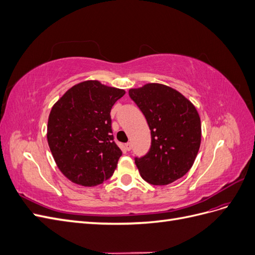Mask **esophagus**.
I'll list each match as a JSON object with an SVG mask.
<instances>
[{
	"label": "esophagus",
	"mask_w": 255,
	"mask_h": 255,
	"mask_svg": "<svg viewBox=\"0 0 255 255\" xmlns=\"http://www.w3.org/2000/svg\"><path fill=\"white\" fill-rule=\"evenodd\" d=\"M125 148H126L127 151H129L130 149H132V143H130V142L126 143V144H125Z\"/></svg>",
	"instance_id": "1"
}]
</instances>
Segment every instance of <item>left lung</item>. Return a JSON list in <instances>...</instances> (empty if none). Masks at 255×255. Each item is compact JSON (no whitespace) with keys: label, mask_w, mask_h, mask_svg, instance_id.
Returning a JSON list of instances; mask_svg holds the SVG:
<instances>
[{"label":"left lung","mask_w":255,"mask_h":255,"mask_svg":"<svg viewBox=\"0 0 255 255\" xmlns=\"http://www.w3.org/2000/svg\"><path fill=\"white\" fill-rule=\"evenodd\" d=\"M151 130V146L135 164L144 181L168 185L186 174L201 143V121L189 100L163 84L128 90Z\"/></svg>","instance_id":"left-lung-1"}]
</instances>
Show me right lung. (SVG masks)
I'll return each mask as SVG.
<instances>
[{
	"label": "right lung",
	"instance_id": "1",
	"mask_svg": "<svg viewBox=\"0 0 255 255\" xmlns=\"http://www.w3.org/2000/svg\"><path fill=\"white\" fill-rule=\"evenodd\" d=\"M126 91L98 81L74 85L52 107L48 142L63 174L82 186L113 175L122 155L114 140L111 111Z\"/></svg>",
	"mask_w": 255,
	"mask_h": 255
}]
</instances>
